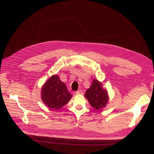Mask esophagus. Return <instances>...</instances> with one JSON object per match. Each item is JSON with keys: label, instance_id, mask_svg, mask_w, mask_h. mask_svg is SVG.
<instances>
[{"label": "esophagus", "instance_id": "1", "mask_svg": "<svg viewBox=\"0 0 154 154\" xmlns=\"http://www.w3.org/2000/svg\"><path fill=\"white\" fill-rule=\"evenodd\" d=\"M75 93H76L77 95H79V94H81L82 95V94H83V92L82 91H78Z\"/></svg>", "mask_w": 154, "mask_h": 154}]
</instances>
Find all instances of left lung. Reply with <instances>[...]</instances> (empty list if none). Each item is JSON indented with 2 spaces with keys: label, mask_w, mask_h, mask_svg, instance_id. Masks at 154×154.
<instances>
[{
  "label": "left lung",
  "mask_w": 154,
  "mask_h": 154,
  "mask_svg": "<svg viewBox=\"0 0 154 154\" xmlns=\"http://www.w3.org/2000/svg\"><path fill=\"white\" fill-rule=\"evenodd\" d=\"M84 96L91 106L96 110H100L106 107L109 100L107 91L103 88L102 83L95 79L93 80L92 85L87 90Z\"/></svg>",
  "instance_id": "1"
}]
</instances>
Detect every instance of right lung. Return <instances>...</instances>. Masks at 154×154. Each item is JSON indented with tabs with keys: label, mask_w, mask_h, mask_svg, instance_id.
Returning <instances> with one entry per match:
<instances>
[{
	"label": "right lung",
	"mask_w": 154,
	"mask_h": 154,
	"mask_svg": "<svg viewBox=\"0 0 154 154\" xmlns=\"http://www.w3.org/2000/svg\"><path fill=\"white\" fill-rule=\"evenodd\" d=\"M41 96L42 101L51 109L57 110L67 104L72 95L66 85L57 75H52L44 85Z\"/></svg>",
	"instance_id": "add662e5"
}]
</instances>
